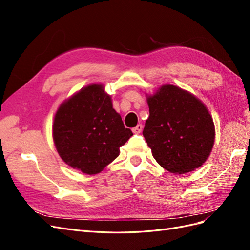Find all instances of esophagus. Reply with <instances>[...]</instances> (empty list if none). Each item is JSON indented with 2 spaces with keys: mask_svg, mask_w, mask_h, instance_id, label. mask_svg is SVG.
<instances>
[{
  "mask_svg": "<svg viewBox=\"0 0 250 250\" xmlns=\"http://www.w3.org/2000/svg\"><path fill=\"white\" fill-rule=\"evenodd\" d=\"M143 130V125L142 124H138L134 128H132L133 133H141Z\"/></svg>",
  "mask_w": 250,
  "mask_h": 250,
  "instance_id": "esophagus-1",
  "label": "esophagus"
}]
</instances>
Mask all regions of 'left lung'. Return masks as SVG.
Wrapping results in <instances>:
<instances>
[{
	"label": "left lung",
	"instance_id": "1",
	"mask_svg": "<svg viewBox=\"0 0 250 250\" xmlns=\"http://www.w3.org/2000/svg\"><path fill=\"white\" fill-rule=\"evenodd\" d=\"M147 102L149 118L143 135L155 161L175 174L199 168L215 142L213 119L203 103L171 84L149 96Z\"/></svg>",
	"mask_w": 250,
	"mask_h": 250
}]
</instances>
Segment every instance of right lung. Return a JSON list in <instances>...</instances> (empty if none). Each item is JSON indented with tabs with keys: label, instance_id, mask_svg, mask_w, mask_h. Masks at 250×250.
<instances>
[{
	"label": "right lung",
	"instance_id": "obj_1",
	"mask_svg": "<svg viewBox=\"0 0 250 250\" xmlns=\"http://www.w3.org/2000/svg\"><path fill=\"white\" fill-rule=\"evenodd\" d=\"M110 96L92 84L60 105L53 124V139L63 162L85 174L101 172L132 137Z\"/></svg>",
	"mask_w": 250,
	"mask_h": 250
}]
</instances>
